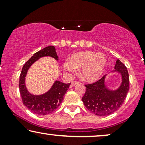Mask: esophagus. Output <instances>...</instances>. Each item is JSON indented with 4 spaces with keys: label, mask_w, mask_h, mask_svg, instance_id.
I'll return each instance as SVG.
<instances>
[{
    "label": "esophagus",
    "mask_w": 145,
    "mask_h": 145,
    "mask_svg": "<svg viewBox=\"0 0 145 145\" xmlns=\"http://www.w3.org/2000/svg\"><path fill=\"white\" fill-rule=\"evenodd\" d=\"M78 82H76V81H73V82L71 83V88H72V87H73V86H74L75 85H76V84H78Z\"/></svg>",
    "instance_id": "34e87169"
}]
</instances>
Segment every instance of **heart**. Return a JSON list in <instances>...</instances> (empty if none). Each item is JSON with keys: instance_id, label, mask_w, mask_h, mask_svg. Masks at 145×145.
Wrapping results in <instances>:
<instances>
[{"instance_id": "1", "label": "heart", "mask_w": 145, "mask_h": 145, "mask_svg": "<svg viewBox=\"0 0 145 145\" xmlns=\"http://www.w3.org/2000/svg\"><path fill=\"white\" fill-rule=\"evenodd\" d=\"M107 57L104 53L92 51H82L75 53L69 58V61L63 63V69L69 72H76L80 69V75L85 81L95 82L104 74L107 65Z\"/></svg>"}]
</instances>
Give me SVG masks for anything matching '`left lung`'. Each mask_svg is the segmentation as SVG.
Masks as SVG:
<instances>
[{
	"label": "left lung",
	"instance_id": "8db88e82",
	"mask_svg": "<svg viewBox=\"0 0 145 145\" xmlns=\"http://www.w3.org/2000/svg\"><path fill=\"white\" fill-rule=\"evenodd\" d=\"M111 73H118L121 77L120 86L116 89L109 88L106 84V77ZM85 86L86 92L82 98L85 107L96 116H109L116 112L126 98L129 89L127 69L118 59L114 71L104 75L96 82Z\"/></svg>",
	"mask_w": 145,
	"mask_h": 145
}]
</instances>
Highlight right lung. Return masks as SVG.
Instances as JSON below:
<instances>
[{"label": "right lung", "mask_w": 145, "mask_h": 145, "mask_svg": "<svg viewBox=\"0 0 145 145\" xmlns=\"http://www.w3.org/2000/svg\"><path fill=\"white\" fill-rule=\"evenodd\" d=\"M44 57H51L56 61L59 60L54 46L45 47L33 54L25 63L20 76L19 82L20 92L24 105L33 114L39 116H45L54 112L63 102L65 93L71 84H65L56 80L50 89L42 94H33L29 92L25 84L27 71L33 63Z\"/></svg>", "instance_id": "1"}]
</instances>
